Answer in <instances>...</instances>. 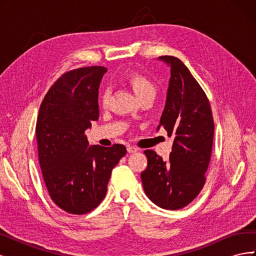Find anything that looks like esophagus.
I'll use <instances>...</instances> for the list:
<instances>
[{"label": "esophagus", "instance_id": "1", "mask_svg": "<svg viewBox=\"0 0 256 256\" xmlns=\"http://www.w3.org/2000/svg\"><path fill=\"white\" fill-rule=\"evenodd\" d=\"M136 150H138V148H136V147H134V146H130V145L127 146V152H136Z\"/></svg>", "mask_w": 256, "mask_h": 256}]
</instances>
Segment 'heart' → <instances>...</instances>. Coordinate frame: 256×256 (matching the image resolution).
Instances as JSON below:
<instances>
[{
    "mask_svg": "<svg viewBox=\"0 0 256 256\" xmlns=\"http://www.w3.org/2000/svg\"><path fill=\"white\" fill-rule=\"evenodd\" d=\"M127 82L130 84V86L134 90L136 95L138 99H143L145 97H154L156 96L157 88L156 85L152 82V80L148 76L142 74H130L127 76ZM110 97V90H104L100 94V102L102 106L108 104Z\"/></svg>",
    "mask_w": 256,
    "mask_h": 256,
    "instance_id": "1",
    "label": "heart"
}]
</instances>
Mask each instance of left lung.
Returning <instances> with one entry per match:
<instances>
[{"instance_id":"obj_1","label":"left lung","mask_w":256,"mask_h":256,"mask_svg":"<svg viewBox=\"0 0 256 256\" xmlns=\"http://www.w3.org/2000/svg\"><path fill=\"white\" fill-rule=\"evenodd\" d=\"M171 79L159 127L173 138L170 159L144 152L147 166L141 173L146 196L161 208L176 210L190 204L203 189L212 158L214 124L209 100L182 62L164 56Z\"/></svg>"}]
</instances>
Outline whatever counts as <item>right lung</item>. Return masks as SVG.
<instances>
[{
  "label": "right lung",
  "instance_id": "right-lung-1",
  "mask_svg": "<svg viewBox=\"0 0 256 256\" xmlns=\"http://www.w3.org/2000/svg\"><path fill=\"white\" fill-rule=\"evenodd\" d=\"M104 66L62 74L46 94L36 122L42 174L51 200L66 212L84 214L106 196L113 168L125 156L122 144L88 146L85 130L99 118Z\"/></svg>",
  "mask_w": 256,
  "mask_h": 256
}]
</instances>
